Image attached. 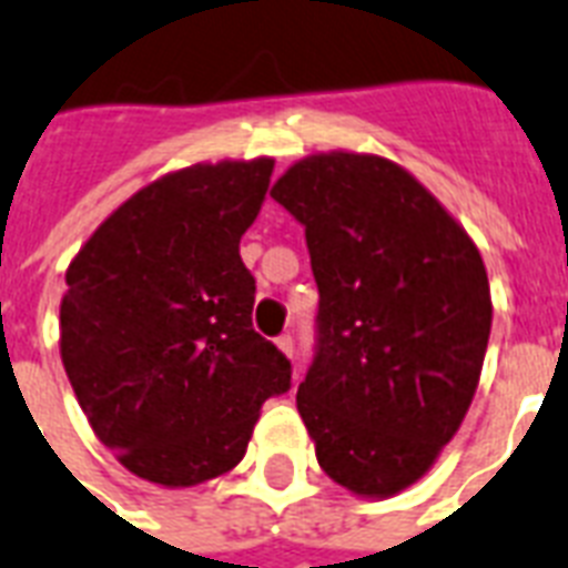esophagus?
Wrapping results in <instances>:
<instances>
[{
	"instance_id": "1",
	"label": "esophagus",
	"mask_w": 568,
	"mask_h": 568,
	"mask_svg": "<svg viewBox=\"0 0 568 568\" xmlns=\"http://www.w3.org/2000/svg\"><path fill=\"white\" fill-rule=\"evenodd\" d=\"M276 348H280V352H283L285 357H292V354H294L292 336H280V339H276Z\"/></svg>"
}]
</instances>
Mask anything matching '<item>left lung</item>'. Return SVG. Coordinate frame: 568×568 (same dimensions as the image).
Instances as JSON below:
<instances>
[{
	"label": "left lung",
	"instance_id": "left-lung-1",
	"mask_svg": "<svg viewBox=\"0 0 568 568\" xmlns=\"http://www.w3.org/2000/svg\"><path fill=\"white\" fill-rule=\"evenodd\" d=\"M271 196L306 232L318 283V352L297 387L318 465L357 497L399 495L474 402L491 333L483 255L378 154H310Z\"/></svg>",
	"mask_w": 568,
	"mask_h": 568
}]
</instances>
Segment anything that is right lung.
<instances>
[{
	"mask_svg": "<svg viewBox=\"0 0 568 568\" xmlns=\"http://www.w3.org/2000/svg\"><path fill=\"white\" fill-rule=\"evenodd\" d=\"M274 160L166 172L121 202L73 255L59 352L103 447L140 479L202 486L244 458L292 363L253 331L241 235Z\"/></svg>",
	"mask_w": 568,
	"mask_h": 568,
	"instance_id": "obj_1",
	"label": "right lung"
}]
</instances>
